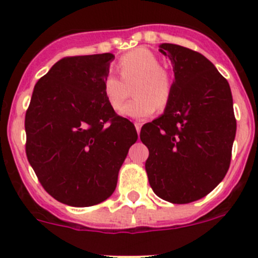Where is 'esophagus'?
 <instances>
[{"label": "esophagus", "instance_id": "34e87169", "mask_svg": "<svg viewBox=\"0 0 258 258\" xmlns=\"http://www.w3.org/2000/svg\"><path fill=\"white\" fill-rule=\"evenodd\" d=\"M135 127H136V131H137V134H140V131H141L142 123H141V122L136 121V122H135Z\"/></svg>", "mask_w": 258, "mask_h": 258}]
</instances>
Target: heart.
<instances>
[{
  "label": "heart",
  "instance_id": "heart-1",
  "mask_svg": "<svg viewBox=\"0 0 258 258\" xmlns=\"http://www.w3.org/2000/svg\"><path fill=\"white\" fill-rule=\"evenodd\" d=\"M119 77L108 75L102 83L106 101L117 110L122 106L132 88L134 100L128 101L119 113L135 119H146L157 110L166 107L172 96V79L161 69V61L147 48H136L123 54L117 63Z\"/></svg>",
  "mask_w": 258,
  "mask_h": 258
}]
</instances>
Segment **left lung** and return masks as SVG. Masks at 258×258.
<instances>
[{
  "mask_svg": "<svg viewBox=\"0 0 258 258\" xmlns=\"http://www.w3.org/2000/svg\"><path fill=\"white\" fill-rule=\"evenodd\" d=\"M175 72L165 112L145 124L146 172L153 192L172 204L209 195L227 173L236 136L227 80L204 54L172 43L160 45Z\"/></svg>",
  "mask_w": 258,
  "mask_h": 258,
  "instance_id": "1",
  "label": "left lung"
}]
</instances>
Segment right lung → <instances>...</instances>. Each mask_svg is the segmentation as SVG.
Returning <instances> with one entry per match:
<instances>
[{"instance_id":"right-lung-1","label":"right lung","mask_w":258,"mask_h":258,"mask_svg":"<svg viewBox=\"0 0 258 258\" xmlns=\"http://www.w3.org/2000/svg\"><path fill=\"white\" fill-rule=\"evenodd\" d=\"M112 53L64 57L41 77L26 112V155L57 201L88 207L107 200L137 141L102 91Z\"/></svg>"}]
</instances>
